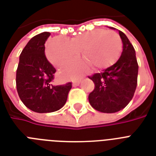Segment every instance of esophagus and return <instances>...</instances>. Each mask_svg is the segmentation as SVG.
Returning <instances> with one entry per match:
<instances>
[{"label": "esophagus", "mask_w": 156, "mask_h": 156, "mask_svg": "<svg viewBox=\"0 0 156 156\" xmlns=\"http://www.w3.org/2000/svg\"><path fill=\"white\" fill-rule=\"evenodd\" d=\"M79 81H73V87H78L79 85Z\"/></svg>", "instance_id": "1"}]
</instances>
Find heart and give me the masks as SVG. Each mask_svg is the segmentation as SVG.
I'll return each mask as SVG.
<instances>
[{
    "mask_svg": "<svg viewBox=\"0 0 156 156\" xmlns=\"http://www.w3.org/2000/svg\"><path fill=\"white\" fill-rule=\"evenodd\" d=\"M122 49L120 35L113 30H95L76 35L70 40L64 36L53 38L47 45L46 55L48 61L58 69L67 68L78 59L83 52V58L95 69H104L116 61ZM63 73L76 78L73 71L66 69Z\"/></svg>",
    "mask_w": 156,
    "mask_h": 156,
    "instance_id": "obj_1",
    "label": "heart"
}]
</instances>
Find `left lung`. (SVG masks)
<instances>
[{
  "label": "left lung",
  "instance_id": "1",
  "mask_svg": "<svg viewBox=\"0 0 156 156\" xmlns=\"http://www.w3.org/2000/svg\"><path fill=\"white\" fill-rule=\"evenodd\" d=\"M123 43V51L116 63L100 73L89 77L95 89L88 100L99 112L113 113L123 109L132 100L138 83V65L135 50L122 31L119 30Z\"/></svg>",
  "mask_w": 156,
  "mask_h": 156
}]
</instances>
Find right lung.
I'll list each match as a JSON object with an SVG mask.
<instances>
[{
    "label": "right lung",
    "instance_id": "right-lung-1",
    "mask_svg": "<svg viewBox=\"0 0 156 156\" xmlns=\"http://www.w3.org/2000/svg\"><path fill=\"white\" fill-rule=\"evenodd\" d=\"M49 32L31 38L19 57L16 87L22 102L31 111L39 113L52 112L65 105L72 83L53 85L56 69L45 56L44 44Z\"/></svg>",
    "mask_w": 156,
    "mask_h": 156
}]
</instances>
